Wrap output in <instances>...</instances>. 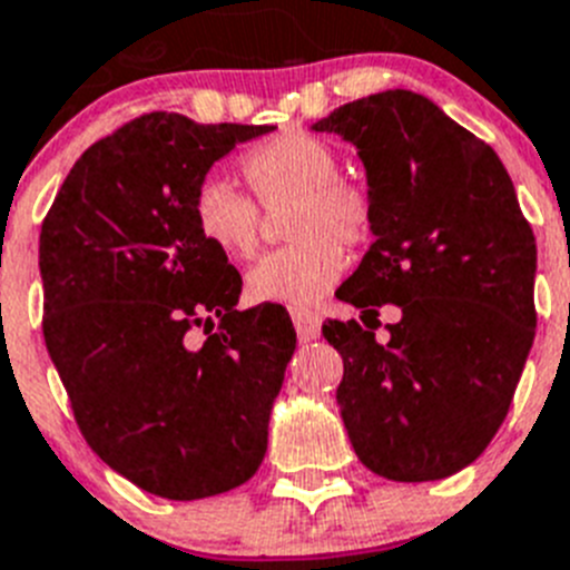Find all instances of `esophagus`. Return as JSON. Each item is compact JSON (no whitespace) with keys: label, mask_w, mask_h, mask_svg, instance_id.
Returning <instances> with one entry per match:
<instances>
[{"label":"esophagus","mask_w":570,"mask_h":570,"mask_svg":"<svg viewBox=\"0 0 570 570\" xmlns=\"http://www.w3.org/2000/svg\"><path fill=\"white\" fill-rule=\"evenodd\" d=\"M292 324H295V333L301 341H313L321 333V318L315 313H306V309H292Z\"/></svg>","instance_id":"obj_1"}]
</instances>
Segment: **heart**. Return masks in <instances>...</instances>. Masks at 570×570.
Wrapping results in <instances>:
<instances>
[{"mask_svg":"<svg viewBox=\"0 0 570 570\" xmlns=\"http://www.w3.org/2000/svg\"><path fill=\"white\" fill-rule=\"evenodd\" d=\"M244 175L264 206L289 203L286 237L295 244L264 255L246 272L252 304L313 306L344 269L341 246L364 244L373 226L367 195L341 180L335 148L309 131H284L244 157ZM195 226L206 244L244 261L257 249L261 209L226 177H206L191 200Z\"/></svg>","mask_w":570,"mask_h":570,"instance_id":"heart-1","label":"heart"}]
</instances>
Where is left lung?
Listing matches in <instances>:
<instances>
[{
  "mask_svg": "<svg viewBox=\"0 0 570 570\" xmlns=\"http://www.w3.org/2000/svg\"><path fill=\"white\" fill-rule=\"evenodd\" d=\"M313 131L353 142L373 206L375 240L335 292L364 324H324L346 435L384 479L453 476L491 444L531 353V226L497 151L422 94H370ZM384 303L403 318L379 342Z\"/></svg>",
  "mask_w": 570,
  "mask_h": 570,
  "instance_id": "8db88e82",
  "label": "left lung"
}]
</instances>
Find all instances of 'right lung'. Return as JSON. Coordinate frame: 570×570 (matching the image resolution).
Segmentation results:
<instances>
[{
    "instance_id": "obj_1",
    "label": "right lung",
    "mask_w": 570,
    "mask_h": 570,
    "mask_svg": "<svg viewBox=\"0 0 570 570\" xmlns=\"http://www.w3.org/2000/svg\"><path fill=\"white\" fill-rule=\"evenodd\" d=\"M269 131L142 114L73 163L42 224V333L73 419L155 497H217L264 462L295 330L275 306L237 313L244 281L191 200L220 157ZM195 325L210 335L200 347Z\"/></svg>"
}]
</instances>
